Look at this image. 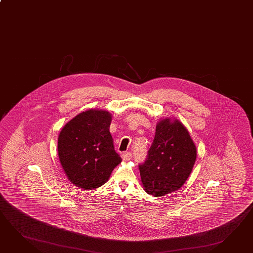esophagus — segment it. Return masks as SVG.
I'll return each instance as SVG.
<instances>
[{
    "mask_svg": "<svg viewBox=\"0 0 253 253\" xmlns=\"http://www.w3.org/2000/svg\"><path fill=\"white\" fill-rule=\"evenodd\" d=\"M122 158H123L124 161H129V160H131V158H132V154L130 152H126L122 155Z\"/></svg>",
    "mask_w": 253,
    "mask_h": 253,
    "instance_id": "1",
    "label": "esophagus"
}]
</instances>
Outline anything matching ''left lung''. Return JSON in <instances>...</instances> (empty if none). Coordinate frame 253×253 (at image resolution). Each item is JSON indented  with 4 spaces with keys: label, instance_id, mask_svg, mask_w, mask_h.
Returning <instances> with one entry per match:
<instances>
[{
    "label": "left lung",
    "instance_id": "8db88e82",
    "mask_svg": "<svg viewBox=\"0 0 253 253\" xmlns=\"http://www.w3.org/2000/svg\"><path fill=\"white\" fill-rule=\"evenodd\" d=\"M196 159L197 149L183 125L177 119L160 121L146 159L138 166L145 191L162 197L178 190L191 173Z\"/></svg>",
    "mask_w": 253,
    "mask_h": 253
}]
</instances>
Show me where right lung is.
Masks as SVG:
<instances>
[{"instance_id":"obj_1","label":"right lung","mask_w":253,"mask_h":253,"mask_svg":"<svg viewBox=\"0 0 253 253\" xmlns=\"http://www.w3.org/2000/svg\"><path fill=\"white\" fill-rule=\"evenodd\" d=\"M111 115L90 109L65 125L58 137V156L70 181L85 190L102 186L122 159L109 132Z\"/></svg>"}]
</instances>
